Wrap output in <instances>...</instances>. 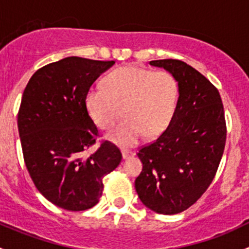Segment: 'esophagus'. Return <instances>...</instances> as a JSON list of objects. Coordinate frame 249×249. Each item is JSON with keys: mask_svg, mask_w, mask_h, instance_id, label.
Returning <instances> with one entry per match:
<instances>
[{"mask_svg": "<svg viewBox=\"0 0 249 249\" xmlns=\"http://www.w3.org/2000/svg\"><path fill=\"white\" fill-rule=\"evenodd\" d=\"M122 154H123V159H129L130 157H132V155H135V153L131 152V150L123 149V150H122Z\"/></svg>", "mask_w": 249, "mask_h": 249, "instance_id": "1", "label": "esophagus"}]
</instances>
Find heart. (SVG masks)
<instances>
[{
	"instance_id": "b5f03b06",
	"label": "heart",
	"mask_w": 249,
	"mask_h": 249,
	"mask_svg": "<svg viewBox=\"0 0 249 249\" xmlns=\"http://www.w3.org/2000/svg\"><path fill=\"white\" fill-rule=\"evenodd\" d=\"M178 96L176 78L166 71L124 66L105 78L104 88H92L85 106L97 127H112L123 114L125 120L106 135L122 148L134 147L147 135L161 134L171 122Z\"/></svg>"
}]
</instances>
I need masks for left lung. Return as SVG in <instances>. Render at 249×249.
Instances as JSON below:
<instances>
[{"instance_id": "8db88e82", "label": "left lung", "mask_w": 249, "mask_h": 249, "mask_svg": "<svg viewBox=\"0 0 249 249\" xmlns=\"http://www.w3.org/2000/svg\"><path fill=\"white\" fill-rule=\"evenodd\" d=\"M178 83V101L167 129L139 150L142 172L135 180L140 200L160 214L194 205L214 178L227 140L224 108L217 88L180 60L149 62Z\"/></svg>"}]
</instances>
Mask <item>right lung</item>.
I'll list each match as a JSON object with an SVG mask.
<instances>
[{
    "instance_id": "1",
    "label": "right lung",
    "mask_w": 249,
    "mask_h": 249,
    "mask_svg": "<svg viewBox=\"0 0 249 249\" xmlns=\"http://www.w3.org/2000/svg\"><path fill=\"white\" fill-rule=\"evenodd\" d=\"M114 61L70 56L46 65L30 78L18 113L26 169L38 192L60 208L85 211L99 202L102 179L117 169L122 153L104 141L85 106L92 83Z\"/></svg>"
}]
</instances>
